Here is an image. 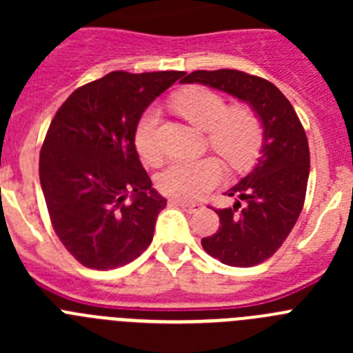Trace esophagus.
Segmentation results:
<instances>
[{
  "label": "esophagus",
  "mask_w": 353,
  "mask_h": 353,
  "mask_svg": "<svg viewBox=\"0 0 353 353\" xmlns=\"http://www.w3.org/2000/svg\"><path fill=\"white\" fill-rule=\"evenodd\" d=\"M171 203H174L176 207L183 208L185 212H189V214H194V212H199L201 208H203V205L199 203H191V201H180V199H173Z\"/></svg>",
  "instance_id": "esophagus-1"
}]
</instances>
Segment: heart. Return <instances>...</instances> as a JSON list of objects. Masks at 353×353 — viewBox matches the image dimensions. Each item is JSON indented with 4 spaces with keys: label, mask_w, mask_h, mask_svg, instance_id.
<instances>
[{
    "label": "heart",
    "mask_w": 353,
    "mask_h": 353,
    "mask_svg": "<svg viewBox=\"0 0 353 353\" xmlns=\"http://www.w3.org/2000/svg\"><path fill=\"white\" fill-rule=\"evenodd\" d=\"M174 108L198 129L207 130L208 146L232 170L244 171L256 162L263 145V127L249 108H230L224 97L214 90L189 88L174 97ZM159 109L148 108L139 118L134 143L139 157L148 164L161 159L157 136ZM223 179V164L215 157L174 159L157 174L159 191L171 198H201Z\"/></svg>",
    "instance_id": "1"
}]
</instances>
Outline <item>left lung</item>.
Listing matches in <instances>:
<instances>
[{"label": "left lung", "mask_w": 353, "mask_h": 353, "mask_svg": "<svg viewBox=\"0 0 353 353\" xmlns=\"http://www.w3.org/2000/svg\"><path fill=\"white\" fill-rule=\"evenodd\" d=\"M180 83H199L248 102L263 127L254 170L228 191L232 208L215 210L219 230L201 240L212 258L230 267H254L281 248L304 207L310 179V146L290 101L263 77L245 72L196 70Z\"/></svg>", "instance_id": "1"}]
</instances>
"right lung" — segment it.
<instances>
[{"label":"right lung","mask_w":353,"mask_h":353,"mask_svg":"<svg viewBox=\"0 0 353 353\" xmlns=\"http://www.w3.org/2000/svg\"><path fill=\"white\" fill-rule=\"evenodd\" d=\"M183 74L111 72L56 111L40 150V185L56 235L84 267L130 263L154 239L166 198L141 166L134 132L143 111Z\"/></svg>","instance_id":"1"}]
</instances>
